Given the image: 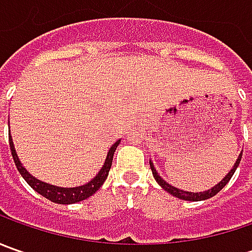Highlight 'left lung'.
I'll list each match as a JSON object with an SVG mask.
<instances>
[{
    "label": "left lung",
    "mask_w": 252,
    "mask_h": 252,
    "mask_svg": "<svg viewBox=\"0 0 252 252\" xmlns=\"http://www.w3.org/2000/svg\"><path fill=\"white\" fill-rule=\"evenodd\" d=\"M241 156H243V151L240 153V156H238L237 160H236V162H234V165H233V168L228 171L227 175H226L224 178L221 179L219 184H216L215 187H212V188L208 189V190H203V192H188V190H182V189H178V188H175V187H172V185H169L165 179L161 178L160 174L157 172V169H156V167H154V164H153V161L151 160H150V168L151 171H153V177H154V179L158 182V185H160L161 188L168 192L169 195H172V196H175V198H178V199H182V200L199 202V200H206V199L215 196L218 192H220L221 189L227 185V182L231 179V177L234 175V172H236V169H237L238 164H240V161H241Z\"/></svg>",
    "instance_id": "8db88e82"
}]
</instances>
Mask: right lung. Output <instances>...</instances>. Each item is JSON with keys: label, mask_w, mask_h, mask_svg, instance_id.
Wrapping results in <instances>:
<instances>
[{"label": "right lung", "mask_w": 252, "mask_h": 252, "mask_svg": "<svg viewBox=\"0 0 252 252\" xmlns=\"http://www.w3.org/2000/svg\"><path fill=\"white\" fill-rule=\"evenodd\" d=\"M8 126H9V122H8ZM121 140H118L115 144H112V147L108 151V156L105 158V162L102 165V168L98 171V174L94 177V178L84 184L81 187H74V188H62V187H56L52 184H47V182H42L40 179L34 178L29 174V171L25 168L22 165V162L19 161V157L16 154L15 150L14 141L12 137L9 136V147H11V153H12V158H14L15 165L19 171V174L22 175V178L29 184L31 188H33L37 193H40L42 196L46 199L52 200L54 203H60V205H71V203H77V202H81L84 199L90 198L92 196L98 189L101 188L102 184L105 182V179L108 178V174H109V169L112 167V160H113V154L116 151V147L119 146Z\"/></svg>", "instance_id": "right-lung-1"}]
</instances>
